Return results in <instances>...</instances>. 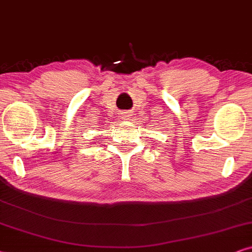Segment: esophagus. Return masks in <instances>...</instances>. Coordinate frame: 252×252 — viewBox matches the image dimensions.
<instances>
[{
  "instance_id": "34e87169",
  "label": "esophagus",
  "mask_w": 252,
  "mask_h": 252,
  "mask_svg": "<svg viewBox=\"0 0 252 252\" xmlns=\"http://www.w3.org/2000/svg\"><path fill=\"white\" fill-rule=\"evenodd\" d=\"M123 117H124V119H126V117H129V114L128 113H124L123 114Z\"/></svg>"
}]
</instances>
